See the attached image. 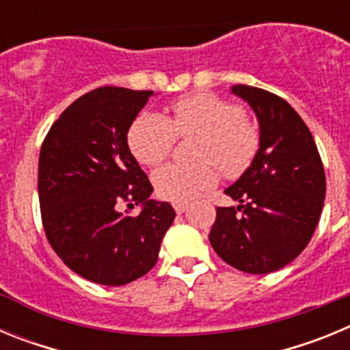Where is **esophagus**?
<instances>
[{
  "mask_svg": "<svg viewBox=\"0 0 350 350\" xmlns=\"http://www.w3.org/2000/svg\"><path fill=\"white\" fill-rule=\"evenodd\" d=\"M187 203H173V208H175V212L177 213H184L185 210H187Z\"/></svg>",
  "mask_w": 350,
  "mask_h": 350,
  "instance_id": "obj_1",
  "label": "esophagus"
}]
</instances>
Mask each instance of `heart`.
<instances>
[{
  "instance_id": "heart-1",
  "label": "heart",
  "mask_w": 350,
  "mask_h": 350,
  "mask_svg": "<svg viewBox=\"0 0 350 350\" xmlns=\"http://www.w3.org/2000/svg\"><path fill=\"white\" fill-rule=\"evenodd\" d=\"M198 135L193 145L196 163H168L154 172L156 193L168 202H189L217 180V166L226 178H238L258 156V126L233 101L213 92L182 96L172 105V117L144 112L128 131L129 150L138 163L156 166L168 157L177 137Z\"/></svg>"
}]
</instances>
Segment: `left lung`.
Segmentation results:
<instances>
[{
    "mask_svg": "<svg viewBox=\"0 0 350 350\" xmlns=\"http://www.w3.org/2000/svg\"><path fill=\"white\" fill-rule=\"evenodd\" d=\"M231 91L259 120L258 156L224 191L238 206H217L208 240L219 258L245 273H271L308 245L323 212L326 175L310 129L280 96L252 85Z\"/></svg>",
    "mask_w": 350,
    "mask_h": 350,
    "instance_id": "8db88e82",
    "label": "left lung"
}]
</instances>
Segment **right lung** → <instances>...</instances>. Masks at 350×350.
I'll return each instance as SVG.
<instances>
[{"instance_id": "1", "label": "right lung", "mask_w": 350, "mask_h": 350, "mask_svg": "<svg viewBox=\"0 0 350 350\" xmlns=\"http://www.w3.org/2000/svg\"><path fill=\"white\" fill-rule=\"evenodd\" d=\"M152 91L105 85L80 96L40 148L38 198L49 243L70 270L101 286H124L156 265L175 219L148 200L152 184L133 157L128 131ZM144 203L137 218L122 202Z\"/></svg>"}]
</instances>
